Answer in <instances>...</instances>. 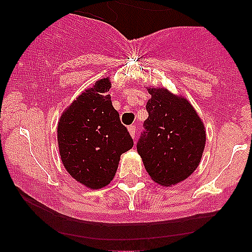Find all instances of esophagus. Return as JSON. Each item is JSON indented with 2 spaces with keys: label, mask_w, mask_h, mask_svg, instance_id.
I'll return each instance as SVG.
<instances>
[{
  "label": "esophagus",
  "mask_w": 252,
  "mask_h": 252,
  "mask_svg": "<svg viewBox=\"0 0 252 252\" xmlns=\"http://www.w3.org/2000/svg\"><path fill=\"white\" fill-rule=\"evenodd\" d=\"M128 131L132 138L136 137V126H130L128 128Z\"/></svg>",
  "instance_id": "1"
}]
</instances>
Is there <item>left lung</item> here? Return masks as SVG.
<instances>
[{"mask_svg":"<svg viewBox=\"0 0 252 252\" xmlns=\"http://www.w3.org/2000/svg\"><path fill=\"white\" fill-rule=\"evenodd\" d=\"M148 118L137 152L152 180L172 187L186 180L200 163L206 128L187 98L166 88L146 86Z\"/></svg>","mask_w":252,"mask_h":252,"instance_id":"obj_1","label":"left lung"}]
</instances>
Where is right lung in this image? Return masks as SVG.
<instances>
[{
	"instance_id": "right-lung-1",
	"label": "right lung",
	"mask_w": 252,
	"mask_h": 252,
	"mask_svg": "<svg viewBox=\"0 0 252 252\" xmlns=\"http://www.w3.org/2000/svg\"><path fill=\"white\" fill-rule=\"evenodd\" d=\"M110 77L97 80L67 106L58 122L62 162L77 182L90 189L108 186L121 155L134 142L112 106Z\"/></svg>"
}]
</instances>
